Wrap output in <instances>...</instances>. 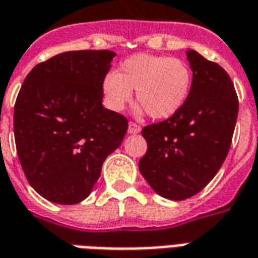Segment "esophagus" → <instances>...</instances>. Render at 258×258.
Returning <instances> with one entry per match:
<instances>
[{"label": "esophagus", "instance_id": "esophagus-1", "mask_svg": "<svg viewBox=\"0 0 258 258\" xmlns=\"http://www.w3.org/2000/svg\"><path fill=\"white\" fill-rule=\"evenodd\" d=\"M139 131H141V125L134 121H130L128 123V133L130 134H138Z\"/></svg>", "mask_w": 258, "mask_h": 258}]
</instances>
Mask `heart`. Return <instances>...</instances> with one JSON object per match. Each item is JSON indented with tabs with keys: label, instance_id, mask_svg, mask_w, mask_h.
Here are the masks:
<instances>
[{
	"label": "heart",
	"instance_id": "heart-1",
	"mask_svg": "<svg viewBox=\"0 0 258 258\" xmlns=\"http://www.w3.org/2000/svg\"><path fill=\"white\" fill-rule=\"evenodd\" d=\"M191 85V71L186 62L142 53L125 58L119 72H108L102 90L110 109L121 110L133 98V89H137V100L148 113L153 119H167L186 104Z\"/></svg>",
	"mask_w": 258,
	"mask_h": 258
}]
</instances>
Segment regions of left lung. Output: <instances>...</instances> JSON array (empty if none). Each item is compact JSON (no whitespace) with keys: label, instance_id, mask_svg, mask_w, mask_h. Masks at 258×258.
Masks as SVG:
<instances>
[{"label":"left lung","instance_id":"left-lung-1","mask_svg":"<svg viewBox=\"0 0 258 258\" xmlns=\"http://www.w3.org/2000/svg\"><path fill=\"white\" fill-rule=\"evenodd\" d=\"M191 91L182 109L142 130L148 152L139 171L158 196L182 201L215 177L230 150L238 117V95L219 64L188 49Z\"/></svg>","mask_w":258,"mask_h":258}]
</instances>
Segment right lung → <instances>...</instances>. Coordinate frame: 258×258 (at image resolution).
<instances>
[{
	"label": "right lung",
	"mask_w": 258,
	"mask_h": 258,
	"mask_svg": "<svg viewBox=\"0 0 258 258\" xmlns=\"http://www.w3.org/2000/svg\"><path fill=\"white\" fill-rule=\"evenodd\" d=\"M114 56L66 51L24 79L13 113L17 156L28 183L47 201H83L105 158L123 142L128 120L102 106V82Z\"/></svg>",
	"instance_id": "obj_1"
}]
</instances>
